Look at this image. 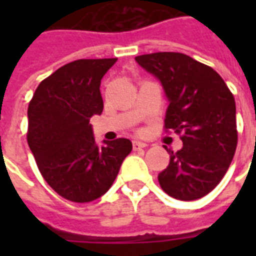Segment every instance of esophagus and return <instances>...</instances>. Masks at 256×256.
I'll list each match as a JSON object with an SVG mask.
<instances>
[{"label":"esophagus","instance_id":"esophagus-1","mask_svg":"<svg viewBox=\"0 0 256 256\" xmlns=\"http://www.w3.org/2000/svg\"><path fill=\"white\" fill-rule=\"evenodd\" d=\"M145 146H146L145 142H141V141H133V148L136 150H141V148H145Z\"/></svg>","mask_w":256,"mask_h":256}]
</instances>
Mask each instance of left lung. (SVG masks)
<instances>
[{"mask_svg":"<svg viewBox=\"0 0 256 256\" xmlns=\"http://www.w3.org/2000/svg\"><path fill=\"white\" fill-rule=\"evenodd\" d=\"M136 62L154 74L170 104L164 132L182 140L158 176L162 189L178 200H196L220 182L237 146L236 102L225 80L208 66L184 53L141 54Z\"/></svg>","mask_w":256,"mask_h":256,"instance_id":"8db88e82","label":"left lung"}]
</instances>
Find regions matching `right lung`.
I'll return each mask as SVG.
<instances>
[{
    "mask_svg": "<svg viewBox=\"0 0 256 256\" xmlns=\"http://www.w3.org/2000/svg\"><path fill=\"white\" fill-rule=\"evenodd\" d=\"M116 58H80L38 84L27 110V142L48 185L74 203H89L111 188L132 141L96 145L90 118L104 108L102 76Z\"/></svg>",
    "mask_w": 256,
    "mask_h": 256,
    "instance_id": "add662e5",
    "label": "right lung"
}]
</instances>
